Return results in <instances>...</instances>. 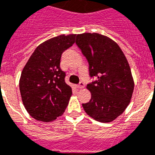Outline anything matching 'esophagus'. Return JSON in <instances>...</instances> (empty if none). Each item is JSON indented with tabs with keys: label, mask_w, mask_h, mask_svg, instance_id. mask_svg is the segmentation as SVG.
I'll use <instances>...</instances> for the list:
<instances>
[{
	"label": "esophagus",
	"mask_w": 155,
	"mask_h": 155,
	"mask_svg": "<svg viewBox=\"0 0 155 155\" xmlns=\"http://www.w3.org/2000/svg\"><path fill=\"white\" fill-rule=\"evenodd\" d=\"M77 87L78 88H80V89H82L84 87V82H80L79 84L77 85Z\"/></svg>",
	"instance_id": "1"
}]
</instances>
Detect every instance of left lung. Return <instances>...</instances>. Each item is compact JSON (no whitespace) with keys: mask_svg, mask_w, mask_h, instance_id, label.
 I'll use <instances>...</instances> for the list:
<instances>
[{"mask_svg":"<svg viewBox=\"0 0 155 155\" xmlns=\"http://www.w3.org/2000/svg\"><path fill=\"white\" fill-rule=\"evenodd\" d=\"M75 43L88 62L90 76L97 78L87 85L92 97L83 108L94 120L111 122L132 98L134 82L129 63L120 47L104 35H77Z\"/></svg>","mask_w":155,"mask_h":155,"instance_id":"obj_1","label":"left lung"}]
</instances>
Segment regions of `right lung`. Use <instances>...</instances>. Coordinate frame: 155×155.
Instances as JSON below:
<instances>
[{"label": "right lung", "instance_id": "add662e5", "mask_svg": "<svg viewBox=\"0 0 155 155\" xmlns=\"http://www.w3.org/2000/svg\"><path fill=\"white\" fill-rule=\"evenodd\" d=\"M76 35H59L42 42L24 67L19 81L25 109L38 120L49 122L62 116L72 91L60 68L62 54L74 44Z\"/></svg>", "mask_w": 155, "mask_h": 155}]
</instances>
